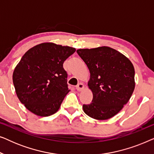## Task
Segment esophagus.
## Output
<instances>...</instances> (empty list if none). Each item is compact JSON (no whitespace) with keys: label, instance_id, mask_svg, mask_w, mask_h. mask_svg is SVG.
<instances>
[{"label":"esophagus","instance_id":"esophagus-1","mask_svg":"<svg viewBox=\"0 0 154 154\" xmlns=\"http://www.w3.org/2000/svg\"><path fill=\"white\" fill-rule=\"evenodd\" d=\"M84 85L83 83H80L78 84V85H76V90H78V91H81V90H83L84 89Z\"/></svg>","mask_w":154,"mask_h":154}]
</instances>
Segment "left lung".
<instances>
[{"label":"left lung","instance_id":"left-lung-1","mask_svg":"<svg viewBox=\"0 0 154 154\" xmlns=\"http://www.w3.org/2000/svg\"><path fill=\"white\" fill-rule=\"evenodd\" d=\"M76 52L90 71L88 85L93 94L92 102L83 104L84 112L96 120L111 119L123 108L133 93V64L127 57L107 46Z\"/></svg>","mask_w":154,"mask_h":154}]
</instances>
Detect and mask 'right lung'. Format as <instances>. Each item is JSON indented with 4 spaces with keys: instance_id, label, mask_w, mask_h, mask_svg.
<instances>
[{
    "instance_id": "right-lung-1",
    "label": "right lung",
    "mask_w": 154,
    "mask_h": 154,
    "mask_svg": "<svg viewBox=\"0 0 154 154\" xmlns=\"http://www.w3.org/2000/svg\"><path fill=\"white\" fill-rule=\"evenodd\" d=\"M74 48L43 43L31 48L17 65L12 81L17 96L29 111L50 116L59 110L70 90L63 63Z\"/></svg>"
}]
</instances>
